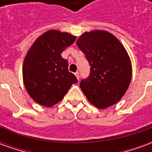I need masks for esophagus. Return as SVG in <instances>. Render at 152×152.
<instances>
[{"label":"esophagus","instance_id":"esophagus-1","mask_svg":"<svg viewBox=\"0 0 152 152\" xmlns=\"http://www.w3.org/2000/svg\"><path fill=\"white\" fill-rule=\"evenodd\" d=\"M75 76H76V78H77V79L78 80L80 79V73L78 72H76L75 73Z\"/></svg>","mask_w":152,"mask_h":152}]
</instances>
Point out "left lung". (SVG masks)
Returning a JSON list of instances; mask_svg holds the SVG:
<instances>
[{
	"label": "left lung",
	"instance_id": "1",
	"mask_svg": "<svg viewBox=\"0 0 152 152\" xmlns=\"http://www.w3.org/2000/svg\"><path fill=\"white\" fill-rule=\"evenodd\" d=\"M76 45L90 66L80 87L89 102L105 109L118 102L130 84L132 65L127 51L114 35L106 31L83 33Z\"/></svg>",
	"mask_w": 152,
	"mask_h": 152
}]
</instances>
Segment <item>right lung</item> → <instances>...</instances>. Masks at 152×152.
Segmentation results:
<instances>
[{
	"label": "right lung",
	"instance_id": "add662e5",
	"mask_svg": "<svg viewBox=\"0 0 152 152\" xmlns=\"http://www.w3.org/2000/svg\"><path fill=\"white\" fill-rule=\"evenodd\" d=\"M76 39L67 32L50 30L28 50L23 65V83L28 94L40 105L50 107L58 103L78 81L61 55Z\"/></svg>",
	"mask_w": 152,
	"mask_h": 152
}]
</instances>
